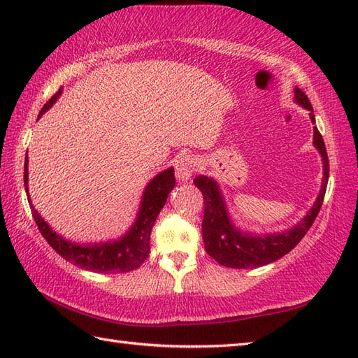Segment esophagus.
<instances>
[{"label": "esophagus", "mask_w": 358, "mask_h": 358, "mask_svg": "<svg viewBox=\"0 0 358 358\" xmlns=\"http://www.w3.org/2000/svg\"><path fill=\"white\" fill-rule=\"evenodd\" d=\"M196 171V159L192 155L183 154L175 159V177L181 183H187Z\"/></svg>", "instance_id": "esophagus-1"}]
</instances>
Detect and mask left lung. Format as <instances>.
<instances>
[{"label":"left lung","mask_w":358,"mask_h":358,"mask_svg":"<svg viewBox=\"0 0 358 358\" xmlns=\"http://www.w3.org/2000/svg\"><path fill=\"white\" fill-rule=\"evenodd\" d=\"M294 98L296 104L309 110V118L313 124H315L314 109L305 92L295 87ZM314 146L320 154L323 163L320 192H318L313 208L301 218V222L281 232L262 235L241 231L240 227L235 226L232 217L229 215L224 195L217 181L212 177H206V175H199L194 180L195 186L200 189L204 199V217L201 224L204 248L217 263L234 269H254L277 262L278 258L286 255L289 250L299 245L300 240L309 231V227L313 226L318 212H320L329 178V159L328 154H326L324 141L317 126H314Z\"/></svg>","instance_id":"1"}]
</instances>
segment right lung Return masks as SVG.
<instances>
[{"mask_svg": "<svg viewBox=\"0 0 358 358\" xmlns=\"http://www.w3.org/2000/svg\"><path fill=\"white\" fill-rule=\"evenodd\" d=\"M63 94V87L53 95L50 100L43 106L40 112V118L44 112H48L53 104L57 103L59 95ZM29 159L26 155L24 159V187L27 194V200L32 209V215L35 223L40 229L45 241L62 255L64 260L78 266L81 269L92 271L98 273H118L129 272L136 268L146 260L150 252V231L155 220L163 209L167 200V195L175 186L173 167H167L152 178L148 186L144 187L138 214L134 224L131 226L124 235H121L117 240L101 241V243H75L66 240L63 235L57 234L52 227L44 222V218L38 214V210L32 204L29 195Z\"/></svg>", "mask_w": 358, "mask_h": 358, "instance_id": "obj_1", "label": "right lung"}]
</instances>
